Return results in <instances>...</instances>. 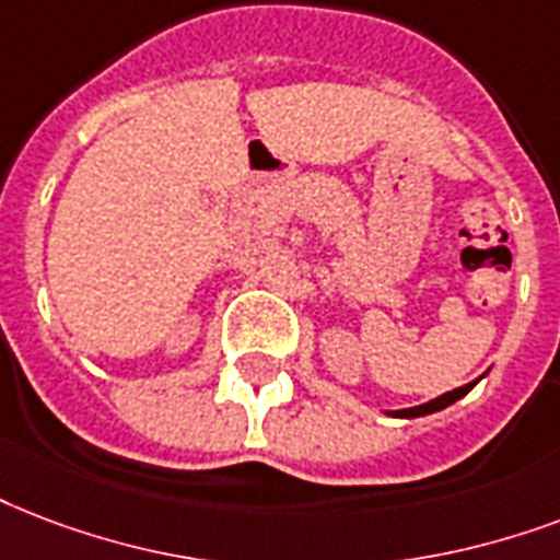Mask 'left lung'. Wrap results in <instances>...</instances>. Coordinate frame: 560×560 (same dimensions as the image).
I'll list each match as a JSON object with an SVG mask.
<instances>
[{
  "mask_svg": "<svg viewBox=\"0 0 560 560\" xmlns=\"http://www.w3.org/2000/svg\"><path fill=\"white\" fill-rule=\"evenodd\" d=\"M476 387V382L464 384V387H455V390H450V394L438 396V399H432V402L425 405H417V408H405V411H394V417H422V413H432V411H441V408H446V405H452L455 399H460L464 394H469Z\"/></svg>",
  "mask_w": 560,
  "mask_h": 560,
  "instance_id": "left-lung-1",
  "label": "left lung"
}]
</instances>
